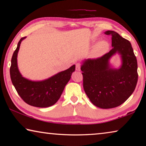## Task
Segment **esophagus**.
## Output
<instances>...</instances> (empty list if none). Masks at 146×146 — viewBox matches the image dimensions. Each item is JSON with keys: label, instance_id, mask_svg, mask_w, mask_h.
<instances>
[{"label": "esophagus", "instance_id": "obj_1", "mask_svg": "<svg viewBox=\"0 0 146 146\" xmlns=\"http://www.w3.org/2000/svg\"><path fill=\"white\" fill-rule=\"evenodd\" d=\"M80 68H81V64L80 63L76 64V71H80Z\"/></svg>", "mask_w": 146, "mask_h": 146}]
</instances>
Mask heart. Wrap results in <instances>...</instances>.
Wrapping results in <instances>:
<instances>
[{"label": "heart", "instance_id": "b5f03b06", "mask_svg": "<svg viewBox=\"0 0 146 146\" xmlns=\"http://www.w3.org/2000/svg\"><path fill=\"white\" fill-rule=\"evenodd\" d=\"M108 49H109V44H108V42L102 40L95 44L94 49H93L92 53L94 57L98 58L106 54Z\"/></svg>", "mask_w": 146, "mask_h": 146}]
</instances>
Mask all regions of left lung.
<instances>
[{
	"label": "left lung",
	"mask_w": 146,
	"mask_h": 146,
	"mask_svg": "<svg viewBox=\"0 0 146 146\" xmlns=\"http://www.w3.org/2000/svg\"><path fill=\"white\" fill-rule=\"evenodd\" d=\"M111 36L112 49L97 59H85L81 65L83 88L90 100L101 108L117 107L125 102L134 92L137 83V62L128 40L113 31L104 33ZM117 53L121 65L115 68L110 59Z\"/></svg>",
	"instance_id": "1"
}]
</instances>
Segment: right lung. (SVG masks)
<instances>
[{
    "mask_svg": "<svg viewBox=\"0 0 146 146\" xmlns=\"http://www.w3.org/2000/svg\"><path fill=\"white\" fill-rule=\"evenodd\" d=\"M26 38L24 37L20 39L12 55L10 68L12 83L26 104L36 107H51L60 99L65 86L75 70V65L41 81H33L24 78L19 70L17 54L21 42Z\"/></svg>",
    "mask_w": 146,
    "mask_h": 146,
    "instance_id": "add662e5",
    "label": "right lung"
}]
</instances>
